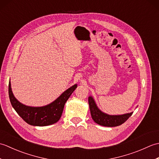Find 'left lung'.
I'll return each mask as SVG.
<instances>
[{
    "instance_id": "8db88e82",
    "label": "left lung",
    "mask_w": 159,
    "mask_h": 159,
    "mask_svg": "<svg viewBox=\"0 0 159 159\" xmlns=\"http://www.w3.org/2000/svg\"><path fill=\"white\" fill-rule=\"evenodd\" d=\"M91 116L93 120L98 124L103 126L114 127L124 123L129 118L133 112L123 115H109L102 112L98 107L92 96L88 98Z\"/></svg>"
}]
</instances>
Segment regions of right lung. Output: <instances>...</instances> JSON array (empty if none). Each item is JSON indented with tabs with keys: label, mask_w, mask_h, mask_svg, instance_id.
Segmentation results:
<instances>
[{
	"label": "right lung",
	"mask_w": 159,
	"mask_h": 159,
	"mask_svg": "<svg viewBox=\"0 0 159 159\" xmlns=\"http://www.w3.org/2000/svg\"><path fill=\"white\" fill-rule=\"evenodd\" d=\"M77 87V84L70 87L52 102L43 107L25 105L16 98L9 83V96L11 105L26 123L35 126H49L57 122L61 117L64 106L71 94Z\"/></svg>",
	"instance_id": "right-lung-1"
}]
</instances>
